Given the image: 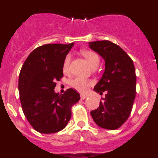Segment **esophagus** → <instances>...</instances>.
Masks as SVG:
<instances>
[{
	"label": "esophagus",
	"instance_id": "esophagus-1",
	"mask_svg": "<svg viewBox=\"0 0 158 158\" xmlns=\"http://www.w3.org/2000/svg\"><path fill=\"white\" fill-rule=\"evenodd\" d=\"M87 97L88 96H86V95H81V100H85V99H86Z\"/></svg>",
	"mask_w": 158,
	"mask_h": 158
}]
</instances>
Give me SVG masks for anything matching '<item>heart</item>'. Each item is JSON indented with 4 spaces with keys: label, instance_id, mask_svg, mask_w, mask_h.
<instances>
[{
    "label": "heart",
    "instance_id": "1",
    "mask_svg": "<svg viewBox=\"0 0 158 158\" xmlns=\"http://www.w3.org/2000/svg\"><path fill=\"white\" fill-rule=\"evenodd\" d=\"M81 54L87 60L89 65L93 68L97 67L100 64V57L95 51L85 50L81 51ZM71 56L69 54L66 55L63 62V71L64 73H68L69 69ZM93 81L83 77H75L70 81V85L73 89L80 93H86L89 90V88L93 85Z\"/></svg>",
    "mask_w": 158,
    "mask_h": 158
}]
</instances>
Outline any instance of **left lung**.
<instances>
[{
    "label": "left lung",
    "mask_w": 158,
    "mask_h": 158,
    "mask_svg": "<svg viewBox=\"0 0 158 158\" xmlns=\"http://www.w3.org/2000/svg\"><path fill=\"white\" fill-rule=\"evenodd\" d=\"M92 50L105 60V70L94 90L103 94L97 109L91 111L93 120L107 130L120 127L130 116L136 94V74L133 61L117 44L108 40L89 43Z\"/></svg>",
    "instance_id": "8db88e82"
}]
</instances>
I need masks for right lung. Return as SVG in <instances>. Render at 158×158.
Wrapping results in <instances>:
<instances>
[{
  "mask_svg": "<svg viewBox=\"0 0 158 158\" xmlns=\"http://www.w3.org/2000/svg\"><path fill=\"white\" fill-rule=\"evenodd\" d=\"M74 43H51L35 49L23 63L19 76V93L23 114L36 131L57 133L67 125L71 108L80 94L68 89L54 93L57 81L63 77V62Z\"/></svg>",
  "mask_w": 158,
  "mask_h": 158,
  "instance_id": "right-lung-1",
  "label": "right lung"
}]
</instances>
